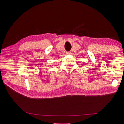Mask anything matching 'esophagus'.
<instances>
[{
	"mask_svg": "<svg viewBox=\"0 0 124 124\" xmlns=\"http://www.w3.org/2000/svg\"><path fill=\"white\" fill-rule=\"evenodd\" d=\"M71 53V52H67V54H70Z\"/></svg>",
	"mask_w": 124,
	"mask_h": 124,
	"instance_id": "34e87169",
	"label": "esophagus"
}]
</instances>
